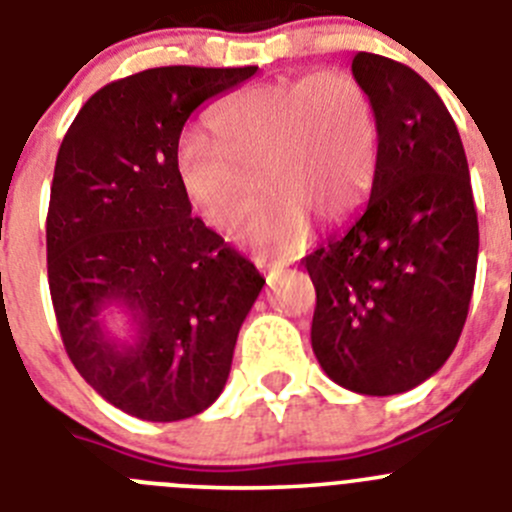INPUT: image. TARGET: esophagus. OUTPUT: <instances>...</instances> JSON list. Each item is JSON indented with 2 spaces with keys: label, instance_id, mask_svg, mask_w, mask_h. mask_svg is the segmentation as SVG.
I'll list each match as a JSON object with an SVG mask.
<instances>
[{
  "label": "esophagus",
  "instance_id": "obj_1",
  "mask_svg": "<svg viewBox=\"0 0 512 512\" xmlns=\"http://www.w3.org/2000/svg\"><path fill=\"white\" fill-rule=\"evenodd\" d=\"M262 267H265L267 272H283V267H285V262H260Z\"/></svg>",
  "mask_w": 512,
  "mask_h": 512
}]
</instances>
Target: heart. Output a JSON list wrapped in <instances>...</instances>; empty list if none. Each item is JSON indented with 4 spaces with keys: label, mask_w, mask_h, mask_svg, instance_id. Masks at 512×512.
Segmentation results:
<instances>
[{
    "label": "heart",
    "mask_w": 512,
    "mask_h": 512,
    "mask_svg": "<svg viewBox=\"0 0 512 512\" xmlns=\"http://www.w3.org/2000/svg\"><path fill=\"white\" fill-rule=\"evenodd\" d=\"M214 143L186 133L176 176L186 202L232 234L260 202L257 247L293 255L310 219L346 222L364 207L379 169V113L366 85L343 70L252 85L209 116Z\"/></svg>",
    "instance_id": "b5f03b06"
}]
</instances>
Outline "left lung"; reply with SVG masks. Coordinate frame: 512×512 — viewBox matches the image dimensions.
<instances>
[{
    "mask_svg": "<svg viewBox=\"0 0 512 512\" xmlns=\"http://www.w3.org/2000/svg\"><path fill=\"white\" fill-rule=\"evenodd\" d=\"M353 78L379 113V169L364 212L303 260L310 343L338 386L409 391L455 351L477 270L470 169L450 111L412 68L358 52Z\"/></svg>",
    "mask_w": 512,
    "mask_h": 512,
    "instance_id": "obj_1",
    "label": "left lung"
}]
</instances>
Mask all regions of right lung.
Wrapping results in <instances>:
<instances>
[{"instance_id":"right-lung-1","label":"right lung","mask_w":512,"mask_h":512,"mask_svg":"<svg viewBox=\"0 0 512 512\" xmlns=\"http://www.w3.org/2000/svg\"><path fill=\"white\" fill-rule=\"evenodd\" d=\"M257 68H151L108 83L57 151L47 280L62 343L108 404L146 422L212 407L262 275L199 217L176 176L189 116ZM121 309L132 336L102 318Z\"/></svg>"}]
</instances>
